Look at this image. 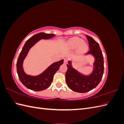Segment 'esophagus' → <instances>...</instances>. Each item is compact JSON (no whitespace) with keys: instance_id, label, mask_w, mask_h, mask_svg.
<instances>
[{"instance_id":"34e87169","label":"esophagus","mask_w":124,"mask_h":124,"mask_svg":"<svg viewBox=\"0 0 124 124\" xmlns=\"http://www.w3.org/2000/svg\"><path fill=\"white\" fill-rule=\"evenodd\" d=\"M64 63H67V62H68V58H67V57H65V58H64Z\"/></svg>"}]
</instances>
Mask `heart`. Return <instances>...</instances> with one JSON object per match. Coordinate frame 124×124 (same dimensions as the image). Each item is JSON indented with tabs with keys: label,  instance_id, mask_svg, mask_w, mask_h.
Instances as JSON below:
<instances>
[{
	"label": "heart",
	"instance_id": "obj_1",
	"mask_svg": "<svg viewBox=\"0 0 124 124\" xmlns=\"http://www.w3.org/2000/svg\"><path fill=\"white\" fill-rule=\"evenodd\" d=\"M83 42V40L79 38H73L70 40L69 46L72 49L77 48L78 46V52L83 53L87 49V46L85 43Z\"/></svg>",
	"mask_w": 124,
	"mask_h": 124
}]
</instances>
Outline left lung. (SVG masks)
Listing matches in <instances>:
<instances>
[{"label": "left lung", "mask_w": 124, "mask_h": 124, "mask_svg": "<svg viewBox=\"0 0 124 124\" xmlns=\"http://www.w3.org/2000/svg\"><path fill=\"white\" fill-rule=\"evenodd\" d=\"M86 36L89 48L87 53L93 54L96 58L94 71L89 76H83L74 70L69 62L66 72V82L68 87L74 92L81 93H87L95 88L102 79L104 71L103 56L98 43L92 37Z\"/></svg>", "instance_id": "left-lung-1"}]
</instances>
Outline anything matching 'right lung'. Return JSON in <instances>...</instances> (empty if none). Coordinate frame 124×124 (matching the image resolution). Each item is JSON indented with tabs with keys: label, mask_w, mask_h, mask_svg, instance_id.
Returning <instances> with one entry per match:
<instances>
[{
	"label": "right lung",
	"mask_w": 124,
	"mask_h": 124,
	"mask_svg": "<svg viewBox=\"0 0 124 124\" xmlns=\"http://www.w3.org/2000/svg\"><path fill=\"white\" fill-rule=\"evenodd\" d=\"M55 35L53 33L47 34L44 32H40L33 35L26 41L20 54L16 62L17 72L20 80L23 84L28 89L34 91H41L49 87L53 81L54 74L56 72L63 60L54 62L39 76L32 77L25 74L23 69V62L28 52L33 45L41 39H47L52 38Z\"/></svg>",
	"instance_id": "1"
}]
</instances>
